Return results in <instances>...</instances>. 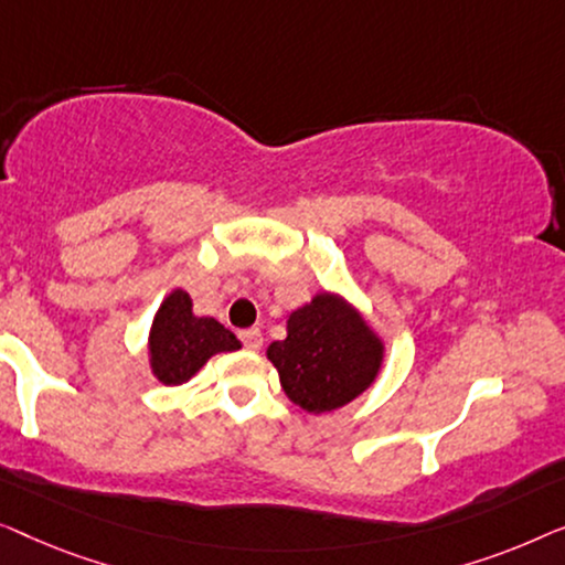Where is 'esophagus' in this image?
Returning <instances> with one entry per match:
<instances>
[{
    "mask_svg": "<svg viewBox=\"0 0 565 565\" xmlns=\"http://www.w3.org/2000/svg\"><path fill=\"white\" fill-rule=\"evenodd\" d=\"M241 340H243V345L248 348V351H258V348L264 345V335H260L258 328L243 330V332H241Z\"/></svg>",
    "mask_w": 565,
    "mask_h": 565,
    "instance_id": "1",
    "label": "esophagus"
}]
</instances>
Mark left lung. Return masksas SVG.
<instances>
[{"instance_id": "obj_1", "label": "left lung", "mask_w": 565, "mask_h": 565, "mask_svg": "<svg viewBox=\"0 0 565 565\" xmlns=\"http://www.w3.org/2000/svg\"><path fill=\"white\" fill-rule=\"evenodd\" d=\"M284 394L309 415L345 407L376 381L384 340L340 294L320 291L286 320V338L268 345Z\"/></svg>"}]
</instances>
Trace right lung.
<instances>
[{"instance_id": "right-lung-1", "label": "right lung", "mask_w": 565, "mask_h": 565, "mask_svg": "<svg viewBox=\"0 0 565 565\" xmlns=\"http://www.w3.org/2000/svg\"><path fill=\"white\" fill-rule=\"evenodd\" d=\"M241 348L233 332L214 317H196L192 297L184 289H173L158 307L150 324L148 355L150 371L166 386L186 384L202 365L217 353Z\"/></svg>"}]
</instances>
